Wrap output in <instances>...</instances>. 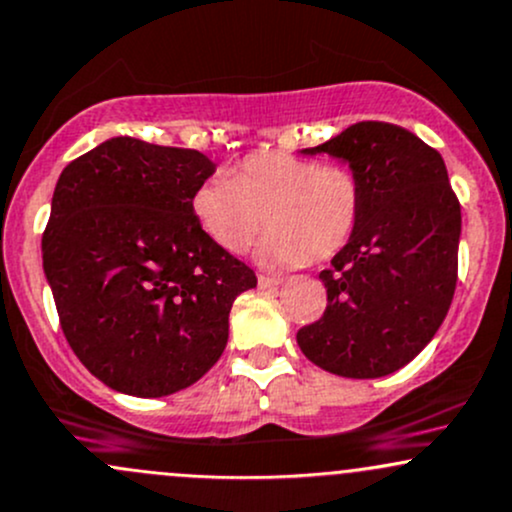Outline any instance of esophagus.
I'll return each mask as SVG.
<instances>
[{
    "label": "esophagus",
    "instance_id": "obj_1",
    "mask_svg": "<svg viewBox=\"0 0 512 512\" xmlns=\"http://www.w3.org/2000/svg\"><path fill=\"white\" fill-rule=\"evenodd\" d=\"M280 283H283V278H276V276H258V288H263V290L278 288Z\"/></svg>",
    "mask_w": 512,
    "mask_h": 512
}]
</instances>
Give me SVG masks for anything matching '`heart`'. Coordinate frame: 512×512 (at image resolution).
Listing matches in <instances>:
<instances>
[{
    "label": "heart",
    "instance_id": "obj_1",
    "mask_svg": "<svg viewBox=\"0 0 512 512\" xmlns=\"http://www.w3.org/2000/svg\"><path fill=\"white\" fill-rule=\"evenodd\" d=\"M200 232L224 254H244L268 229L256 256L263 266L295 268L332 258L361 214V183L346 166H320L283 151L249 153L227 175L202 180L190 197Z\"/></svg>",
    "mask_w": 512,
    "mask_h": 512
}]
</instances>
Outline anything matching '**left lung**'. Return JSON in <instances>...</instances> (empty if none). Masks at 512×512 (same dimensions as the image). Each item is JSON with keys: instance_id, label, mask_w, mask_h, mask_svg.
<instances>
[{"instance_id": "8db88e82", "label": "left lung", "mask_w": 512, "mask_h": 512, "mask_svg": "<svg viewBox=\"0 0 512 512\" xmlns=\"http://www.w3.org/2000/svg\"><path fill=\"white\" fill-rule=\"evenodd\" d=\"M300 153H329L354 170L361 214L320 273L327 310L300 329L298 346L337 376H388L432 342L454 298L461 207L447 166L425 141L386 122H359Z\"/></svg>"}]
</instances>
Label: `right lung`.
<instances>
[{
  "mask_svg": "<svg viewBox=\"0 0 512 512\" xmlns=\"http://www.w3.org/2000/svg\"><path fill=\"white\" fill-rule=\"evenodd\" d=\"M214 168L192 148L114 136L60 173L43 273L70 349L112 390L163 398L200 381L227 346L236 295L256 288L190 212Z\"/></svg>",
  "mask_w": 512,
  "mask_h": 512,
  "instance_id": "1",
  "label": "right lung"
}]
</instances>
